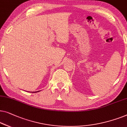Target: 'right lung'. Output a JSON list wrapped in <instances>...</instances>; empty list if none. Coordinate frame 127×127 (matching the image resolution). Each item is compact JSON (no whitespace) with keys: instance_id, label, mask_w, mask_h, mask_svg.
Masks as SVG:
<instances>
[{"instance_id":"obj_1","label":"right lung","mask_w":127,"mask_h":127,"mask_svg":"<svg viewBox=\"0 0 127 127\" xmlns=\"http://www.w3.org/2000/svg\"><path fill=\"white\" fill-rule=\"evenodd\" d=\"M33 93H35V92H33Z\"/></svg>"}]
</instances>
